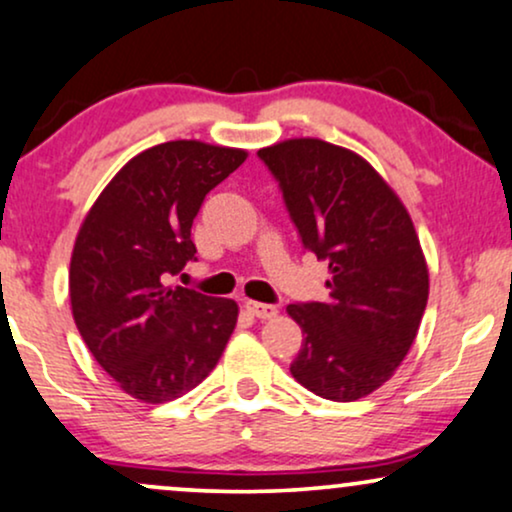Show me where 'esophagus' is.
I'll return each instance as SVG.
<instances>
[{
    "instance_id": "esophagus-1",
    "label": "esophagus",
    "mask_w": 512,
    "mask_h": 512,
    "mask_svg": "<svg viewBox=\"0 0 512 512\" xmlns=\"http://www.w3.org/2000/svg\"><path fill=\"white\" fill-rule=\"evenodd\" d=\"M246 309L251 311L256 318H261V321H268V318H275L278 316V306L273 304H261V302H246Z\"/></svg>"
}]
</instances>
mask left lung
Wrapping results in <instances>:
<instances>
[{
	"label": "left lung",
	"mask_w": 512,
	"mask_h": 512,
	"mask_svg": "<svg viewBox=\"0 0 512 512\" xmlns=\"http://www.w3.org/2000/svg\"><path fill=\"white\" fill-rule=\"evenodd\" d=\"M258 158L280 184L304 249L330 273L326 302L287 306L304 335L292 376L326 400L364 398L410 352L429 299L410 213L369 162L321 138H290Z\"/></svg>",
	"instance_id": "1"
}]
</instances>
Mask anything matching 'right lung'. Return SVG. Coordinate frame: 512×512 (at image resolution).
<instances>
[{"label": "right lung", "mask_w": 512, "mask_h": 512, "mask_svg": "<svg viewBox=\"0 0 512 512\" xmlns=\"http://www.w3.org/2000/svg\"><path fill=\"white\" fill-rule=\"evenodd\" d=\"M244 160L246 150L201 141L143 150L78 230L69 268L76 328L131 398H182L215 369L237 326V302L167 282L196 261L191 225L203 198Z\"/></svg>", "instance_id": "right-lung-1"}]
</instances>
